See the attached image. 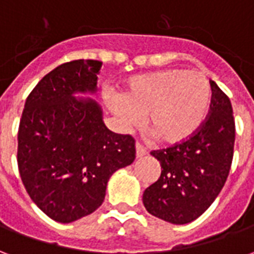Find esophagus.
<instances>
[{
	"label": "esophagus",
	"instance_id": "esophagus-1",
	"mask_svg": "<svg viewBox=\"0 0 254 254\" xmlns=\"http://www.w3.org/2000/svg\"><path fill=\"white\" fill-rule=\"evenodd\" d=\"M145 155H147V149L144 148L140 143H136V156L137 158H143Z\"/></svg>",
	"mask_w": 254,
	"mask_h": 254
}]
</instances>
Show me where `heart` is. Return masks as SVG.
<instances>
[{"mask_svg":"<svg viewBox=\"0 0 254 254\" xmlns=\"http://www.w3.org/2000/svg\"><path fill=\"white\" fill-rule=\"evenodd\" d=\"M122 127H137L147 116V129L158 141L178 144L202 127L212 105V87L201 73L166 69L138 74L121 96L107 100Z\"/></svg>","mask_w":254,"mask_h":254,"instance_id":"obj_1","label":"heart"}]
</instances>
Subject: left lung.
<instances>
[{
  "mask_svg": "<svg viewBox=\"0 0 254 254\" xmlns=\"http://www.w3.org/2000/svg\"><path fill=\"white\" fill-rule=\"evenodd\" d=\"M211 87L212 105L202 127L182 143L151 151L162 173L144 190V207L169 223H190L202 215L229 177L235 141L233 107L215 81Z\"/></svg>",
  "mask_w": 254,
  "mask_h": 254,
  "instance_id": "8db88e82",
  "label": "left lung"
}]
</instances>
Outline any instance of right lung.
<instances>
[{
  "label": "right lung",
  "instance_id": "1",
  "mask_svg": "<svg viewBox=\"0 0 254 254\" xmlns=\"http://www.w3.org/2000/svg\"><path fill=\"white\" fill-rule=\"evenodd\" d=\"M102 63L74 60L47 73L25 100L17 165L31 200L60 223L96 211L109 178L136 158L134 138L107 129L99 105L76 99L96 91Z\"/></svg>",
  "mask_w": 254,
  "mask_h": 254
}]
</instances>
